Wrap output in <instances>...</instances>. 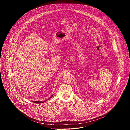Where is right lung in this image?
<instances>
[{
  "mask_svg": "<svg viewBox=\"0 0 130 130\" xmlns=\"http://www.w3.org/2000/svg\"><path fill=\"white\" fill-rule=\"evenodd\" d=\"M53 96V94L52 95H51V96L50 97V98H49V99H50V98H51V97H52ZM49 99H47V100H46L45 101H33V102L36 103H44V102H46L47 100H49Z\"/></svg>",
  "mask_w": 130,
  "mask_h": 130,
  "instance_id": "add662e5",
  "label": "right lung"
}]
</instances>
